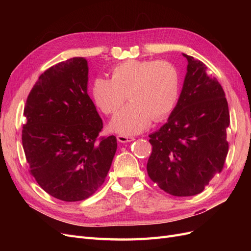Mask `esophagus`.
I'll list each match as a JSON object with an SVG mask.
<instances>
[{
    "mask_svg": "<svg viewBox=\"0 0 251 251\" xmlns=\"http://www.w3.org/2000/svg\"><path fill=\"white\" fill-rule=\"evenodd\" d=\"M117 140L121 143H126V142H131V141L135 140V138L131 137V136H126V135H118Z\"/></svg>",
    "mask_w": 251,
    "mask_h": 251,
    "instance_id": "esophagus-1",
    "label": "esophagus"
}]
</instances>
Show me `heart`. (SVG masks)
<instances>
[{"label": "heart", "instance_id": "obj_1", "mask_svg": "<svg viewBox=\"0 0 251 251\" xmlns=\"http://www.w3.org/2000/svg\"><path fill=\"white\" fill-rule=\"evenodd\" d=\"M180 73L166 60L128 59L115 66L111 79L96 77L93 100L105 115L116 113L127 98L130 103L112 119L111 127L121 134H137L151 119L161 121L176 107L180 95Z\"/></svg>", "mask_w": 251, "mask_h": 251}]
</instances>
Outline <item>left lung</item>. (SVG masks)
Here are the masks:
<instances>
[{
  "label": "left lung",
  "mask_w": 251,
  "mask_h": 251,
  "mask_svg": "<svg viewBox=\"0 0 251 251\" xmlns=\"http://www.w3.org/2000/svg\"><path fill=\"white\" fill-rule=\"evenodd\" d=\"M187 72L177 105L168 123L151 134V180L176 197L200 194L218 173L228 153L226 128L228 103L216 77L200 60L183 54Z\"/></svg>",
  "instance_id": "8db88e82"
}]
</instances>
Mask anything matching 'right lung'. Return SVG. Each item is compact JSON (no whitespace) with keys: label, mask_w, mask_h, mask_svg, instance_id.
<instances>
[{"label":"right lung","mask_w":251,"mask_h":251,"mask_svg":"<svg viewBox=\"0 0 251 251\" xmlns=\"http://www.w3.org/2000/svg\"><path fill=\"white\" fill-rule=\"evenodd\" d=\"M88 63L73 57L50 67L30 91L22 143L29 172L54 198L81 201L107 177L115 136L100 137L102 120L87 93Z\"/></svg>","instance_id":"obj_1"}]
</instances>
